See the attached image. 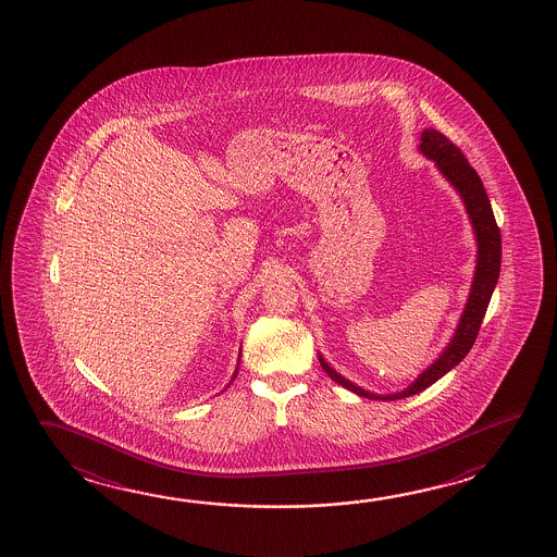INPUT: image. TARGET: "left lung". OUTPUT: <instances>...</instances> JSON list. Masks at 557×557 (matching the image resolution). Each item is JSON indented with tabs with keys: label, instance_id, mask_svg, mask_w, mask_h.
Instances as JSON below:
<instances>
[{
	"label": "left lung",
	"instance_id": "obj_1",
	"mask_svg": "<svg viewBox=\"0 0 557 557\" xmlns=\"http://www.w3.org/2000/svg\"><path fill=\"white\" fill-rule=\"evenodd\" d=\"M418 149L425 159L434 161L435 169L440 171L447 183L456 188L461 202L466 206L467 215H469L471 227L475 233V274H473V283H471L463 314L459 318V324H457L449 344L445 345L444 351L440 354L434 363L418 374L416 381L406 386L405 391L393 393V395L369 393L361 386L351 383L349 379H345L344 374L337 373L334 367L325 361L322 354L318 355L322 369L334 379L337 385L344 386L355 395L371 398V400L373 398L374 400H400L406 396L418 395L428 386L434 385L435 381H440L445 373H449L456 364L461 363L475 344L479 327L485 318L486 308H488L496 281H498V273H500V230L496 225L495 213L488 202L485 186L481 183L475 169L467 162L461 149H457L456 145L449 141L445 135L430 129V127L422 132Z\"/></svg>",
	"mask_w": 557,
	"mask_h": 557
}]
</instances>
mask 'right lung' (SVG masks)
<instances>
[{
	"instance_id": "right-lung-1",
	"label": "right lung",
	"mask_w": 557,
	"mask_h": 557,
	"mask_svg": "<svg viewBox=\"0 0 557 557\" xmlns=\"http://www.w3.org/2000/svg\"><path fill=\"white\" fill-rule=\"evenodd\" d=\"M237 361H242V351H239V359H237ZM237 371H239V363H237V367H235V371H233V376L232 381H230V385H232L233 381H235V376H237Z\"/></svg>"
}]
</instances>
